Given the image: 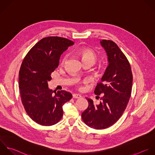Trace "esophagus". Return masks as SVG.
Segmentation results:
<instances>
[{
    "mask_svg": "<svg viewBox=\"0 0 155 155\" xmlns=\"http://www.w3.org/2000/svg\"><path fill=\"white\" fill-rule=\"evenodd\" d=\"M73 98H81V95L80 94H73Z\"/></svg>",
    "mask_w": 155,
    "mask_h": 155,
    "instance_id": "obj_1",
    "label": "esophagus"
}]
</instances>
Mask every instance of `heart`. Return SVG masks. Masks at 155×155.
I'll use <instances>...</instances> for the list:
<instances>
[{"mask_svg":"<svg viewBox=\"0 0 155 155\" xmlns=\"http://www.w3.org/2000/svg\"><path fill=\"white\" fill-rule=\"evenodd\" d=\"M79 54L81 56L82 60L84 63L92 62L94 64L97 60V54L92 49L89 48H82L79 50ZM68 57V54L64 55L61 60V63L64 64L66 63Z\"/></svg>","mask_w":155,"mask_h":155,"instance_id":"b5f03b06","label":"heart"}]
</instances>
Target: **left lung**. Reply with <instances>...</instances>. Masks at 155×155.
<instances>
[{"mask_svg": "<svg viewBox=\"0 0 155 155\" xmlns=\"http://www.w3.org/2000/svg\"><path fill=\"white\" fill-rule=\"evenodd\" d=\"M100 42L109 61L101 82L97 84L94 91L96 95H101V101L95 104L86 98L89 106L81 114L84 123L97 130L110 127L121 117L131 96L133 81L130 64L118 45L109 40Z\"/></svg>", "mask_w": 155, "mask_h": 155, "instance_id": "left-lung-1", "label": "left lung"}]
</instances>
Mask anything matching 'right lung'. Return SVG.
I'll return each mask as SVG.
<instances>
[{"label":"right lung","mask_w":155,"mask_h":155,"mask_svg":"<svg viewBox=\"0 0 155 155\" xmlns=\"http://www.w3.org/2000/svg\"><path fill=\"white\" fill-rule=\"evenodd\" d=\"M74 44L63 37H45L30 49L22 61L18 79L21 103L28 116L40 125L57 123L63 117V105L72 97L69 92L49 89L48 82L58 66L62 53Z\"/></svg>","instance_id":"add662e5"}]
</instances>
